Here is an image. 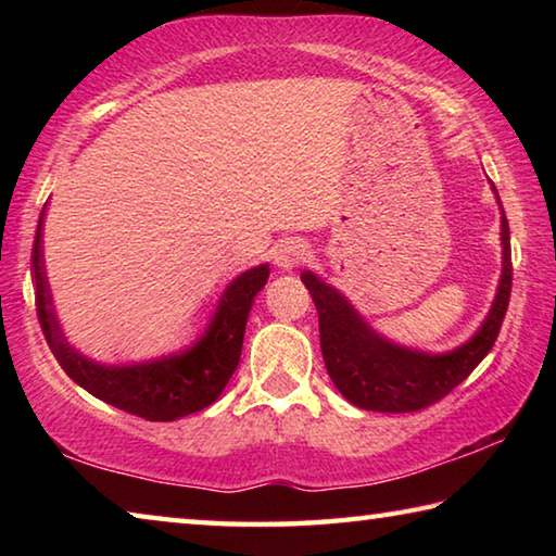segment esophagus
Returning a JSON list of instances; mask_svg holds the SVG:
<instances>
[{"label":"esophagus","mask_w":556,"mask_h":556,"mask_svg":"<svg viewBox=\"0 0 556 556\" xmlns=\"http://www.w3.org/2000/svg\"><path fill=\"white\" fill-rule=\"evenodd\" d=\"M306 257H308V244L299 238L281 240L279 244H275V250H271V262H275L279 269H294Z\"/></svg>","instance_id":"1"}]
</instances>
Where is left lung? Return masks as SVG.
Here are the masks:
<instances>
[{
  "label": "left lung",
  "mask_w": 556,
  "mask_h": 556,
  "mask_svg": "<svg viewBox=\"0 0 556 556\" xmlns=\"http://www.w3.org/2000/svg\"><path fill=\"white\" fill-rule=\"evenodd\" d=\"M501 208L503 271L497 281L493 306L478 331L466 343L448 353H427L407 348L380 336L357 314V308L336 287L326 285L312 269L301 271V281L312 291L318 312V333L326 370L343 397L361 409L370 412H419L464 382L476 365L491 353L503 318L510 304L513 260L510 228Z\"/></svg>",
  "instance_id": "left-lung-1"
}]
</instances>
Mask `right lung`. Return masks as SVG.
<instances>
[{
  "mask_svg": "<svg viewBox=\"0 0 556 556\" xmlns=\"http://www.w3.org/2000/svg\"><path fill=\"white\" fill-rule=\"evenodd\" d=\"M43 215L46 205L31 250L36 314H39L46 343L65 375L83 390L96 394L98 400L149 421L181 419L218 400L240 363L244 326H248L255 296L267 285L269 265L242 271L223 289L208 326L191 348L154 357V361L105 365L75 351L55 316L43 265Z\"/></svg>",
  "mask_w": 556,
  "mask_h": 556,
  "instance_id": "1",
  "label": "right lung"
}]
</instances>
